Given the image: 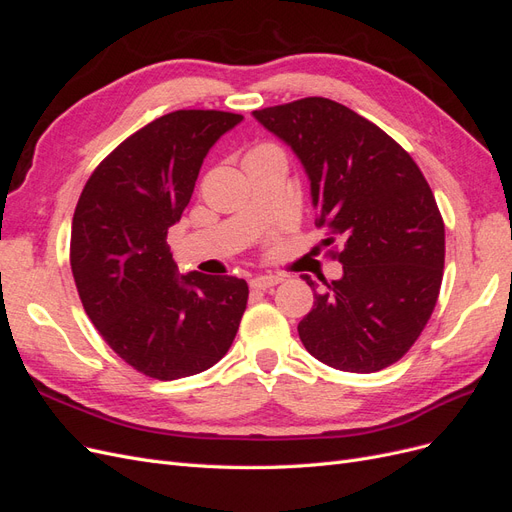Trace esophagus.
<instances>
[{"instance_id": "34e87169", "label": "esophagus", "mask_w": 512, "mask_h": 512, "mask_svg": "<svg viewBox=\"0 0 512 512\" xmlns=\"http://www.w3.org/2000/svg\"><path fill=\"white\" fill-rule=\"evenodd\" d=\"M280 282H282V275H262V273H258V275H254L252 280H250V286L254 290H269V288L277 286Z\"/></svg>"}]
</instances>
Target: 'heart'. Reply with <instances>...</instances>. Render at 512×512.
Wrapping results in <instances>:
<instances>
[{
  "label": "heart",
  "instance_id": "obj_1",
  "mask_svg": "<svg viewBox=\"0 0 512 512\" xmlns=\"http://www.w3.org/2000/svg\"><path fill=\"white\" fill-rule=\"evenodd\" d=\"M269 149H275V147H273V145H267V143H265V145H258V147H254V149H252L250 153H260V151H269ZM250 153H247V156H250Z\"/></svg>",
  "mask_w": 512,
  "mask_h": 512
}]
</instances>
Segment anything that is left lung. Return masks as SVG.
<instances>
[{
  "label": "left lung",
  "mask_w": 512,
  "mask_h": 512,
  "mask_svg": "<svg viewBox=\"0 0 512 512\" xmlns=\"http://www.w3.org/2000/svg\"><path fill=\"white\" fill-rule=\"evenodd\" d=\"M297 153L312 181L316 226L344 265L299 322L324 365L371 374L397 363L423 333L444 275V220L410 153L376 123L329 98L254 111Z\"/></svg>",
  "instance_id": "8db88e82"
}]
</instances>
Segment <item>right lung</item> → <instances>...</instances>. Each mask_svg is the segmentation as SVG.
Returning a JSON list of instances; mask_svg holds the SVG:
<instances>
[{"label":"right lung","instance_id":"1","mask_svg":"<svg viewBox=\"0 0 512 512\" xmlns=\"http://www.w3.org/2000/svg\"><path fill=\"white\" fill-rule=\"evenodd\" d=\"M241 119L196 108L162 115L108 153L76 203L70 267L81 303L119 359L149 378L213 367L247 307L245 280L179 277L166 243L207 151Z\"/></svg>","mask_w":512,"mask_h":512}]
</instances>
